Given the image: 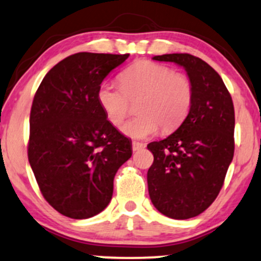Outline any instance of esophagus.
Masks as SVG:
<instances>
[{"instance_id": "obj_1", "label": "esophagus", "mask_w": 261, "mask_h": 261, "mask_svg": "<svg viewBox=\"0 0 261 261\" xmlns=\"http://www.w3.org/2000/svg\"><path fill=\"white\" fill-rule=\"evenodd\" d=\"M144 144L143 143H138V142H133L132 143V149H133V151H137V150H140L144 148Z\"/></svg>"}]
</instances>
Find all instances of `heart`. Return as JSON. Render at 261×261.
<instances>
[{"instance_id": "obj_1", "label": "heart", "mask_w": 261, "mask_h": 261, "mask_svg": "<svg viewBox=\"0 0 261 261\" xmlns=\"http://www.w3.org/2000/svg\"><path fill=\"white\" fill-rule=\"evenodd\" d=\"M121 87L103 83L97 91V101L110 123L119 127L130 112V101L139 100V116L122 128L125 136L143 139L174 129L192 106L193 84L183 73L151 61H139L119 76Z\"/></svg>"}]
</instances>
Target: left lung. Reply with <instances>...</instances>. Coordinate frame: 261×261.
Wrapping results in <instances>:
<instances>
[{
    "mask_svg": "<svg viewBox=\"0 0 261 261\" xmlns=\"http://www.w3.org/2000/svg\"><path fill=\"white\" fill-rule=\"evenodd\" d=\"M152 58L182 66L194 95L178 129L148 144L154 155L148 171L149 195L165 216L192 219L214 203L233 159V102L219 73L201 58L189 54Z\"/></svg>",
    "mask_w": 261,
    "mask_h": 261,
    "instance_id": "8db88e82",
    "label": "left lung"
}]
</instances>
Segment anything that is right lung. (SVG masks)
Here are the masks:
<instances>
[{"label": "right lung", "instance_id": "obj_1", "mask_svg": "<svg viewBox=\"0 0 261 261\" xmlns=\"http://www.w3.org/2000/svg\"><path fill=\"white\" fill-rule=\"evenodd\" d=\"M129 55L79 52L51 68L34 96L28 159L41 194L70 219H89L111 201L113 178L132 143L106 118L97 91Z\"/></svg>", "mask_w": 261, "mask_h": 261}]
</instances>
